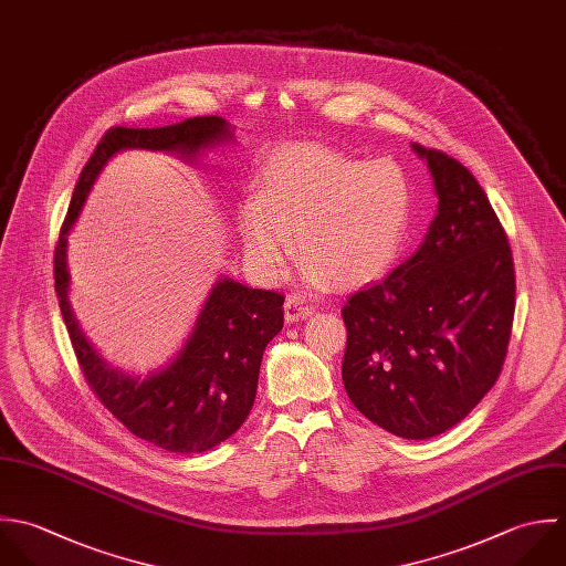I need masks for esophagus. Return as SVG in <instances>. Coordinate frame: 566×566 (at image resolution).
Segmentation results:
<instances>
[{
    "instance_id": "34e87169",
    "label": "esophagus",
    "mask_w": 566,
    "mask_h": 566,
    "mask_svg": "<svg viewBox=\"0 0 566 566\" xmlns=\"http://www.w3.org/2000/svg\"><path fill=\"white\" fill-rule=\"evenodd\" d=\"M284 315H286V322L289 324H295V322H302V319H308L313 315V308L306 304L304 297L300 295H291L284 304Z\"/></svg>"
}]
</instances>
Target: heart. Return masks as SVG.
<instances>
[{"label":"heart","instance_id":"heart-1","mask_svg":"<svg viewBox=\"0 0 566 566\" xmlns=\"http://www.w3.org/2000/svg\"><path fill=\"white\" fill-rule=\"evenodd\" d=\"M260 189L244 193L235 222L253 271L282 273L291 229L304 275L319 284H361L379 277L397 258L410 220V182L392 160L344 156L293 145L277 149L260 169Z\"/></svg>","mask_w":566,"mask_h":566}]
</instances>
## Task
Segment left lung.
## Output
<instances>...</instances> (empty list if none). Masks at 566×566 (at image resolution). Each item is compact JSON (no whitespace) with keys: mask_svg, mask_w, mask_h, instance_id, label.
Masks as SVG:
<instances>
[{"mask_svg":"<svg viewBox=\"0 0 566 566\" xmlns=\"http://www.w3.org/2000/svg\"><path fill=\"white\" fill-rule=\"evenodd\" d=\"M437 216L419 249L344 306L342 379L355 408L401 439L463 421L496 384L512 335L516 275L507 235L476 178L412 143Z\"/></svg>","mask_w":566,"mask_h":566,"instance_id":"8db88e82","label":"left lung"}]
</instances>
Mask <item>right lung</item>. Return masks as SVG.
Returning a JSON list of instances; mask_svg holds the SVG:
<instances>
[{
  "label": "right lung",
  "mask_w": 566,
  "mask_h": 566,
  "mask_svg": "<svg viewBox=\"0 0 566 566\" xmlns=\"http://www.w3.org/2000/svg\"><path fill=\"white\" fill-rule=\"evenodd\" d=\"M233 129L220 116H193L163 127L109 129L78 176L54 251L59 308L90 388L132 434L167 452H207L233 437L247 421L264 348L284 326V295L220 275L180 350L147 375L127 373L114 368L92 346L74 317L67 300V235L96 178L116 154L149 149L196 165L211 149L235 147Z\"/></svg>",
  "instance_id": "add662e5"
}]
</instances>
